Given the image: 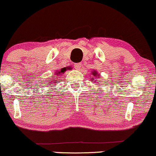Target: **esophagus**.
I'll list each match as a JSON object with an SVG mask.
<instances>
[{"instance_id":"obj_1","label":"esophagus","mask_w":156,"mask_h":156,"mask_svg":"<svg viewBox=\"0 0 156 156\" xmlns=\"http://www.w3.org/2000/svg\"><path fill=\"white\" fill-rule=\"evenodd\" d=\"M81 63H76V64H75V68L76 69H79L80 68H81Z\"/></svg>"}]
</instances>
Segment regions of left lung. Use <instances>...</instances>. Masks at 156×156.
I'll use <instances>...</instances> for the list:
<instances>
[{
  "label": "left lung",
  "mask_w": 156,
  "mask_h": 156,
  "mask_svg": "<svg viewBox=\"0 0 156 156\" xmlns=\"http://www.w3.org/2000/svg\"><path fill=\"white\" fill-rule=\"evenodd\" d=\"M92 78L90 80H92V81H94L95 82H99V81H98V78H100V75L98 74V73L95 70H93V71H92Z\"/></svg>",
  "instance_id": "obj_1"
}]
</instances>
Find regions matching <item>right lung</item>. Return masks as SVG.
Instances as JSON below:
<instances>
[{
  "label": "right lung",
  "mask_w": 156,
  "mask_h": 156,
  "mask_svg": "<svg viewBox=\"0 0 156 156\" xmlns=\"http://www.w3.org/2000/svg\"><path fill=\"white\" fill-rule=\"evenodd\" d=\"M66 69H67V67H64V68H62V69L57 70V71L55 73V76L54 78L51 79V81L48 83V85H49L48 87H50L49 85H50L51 83H55V84H56V83H58V81H59V79H60L59 78H61V77H58V76H60L61 75H62L63 73H64L66 71Z\"/></svg>",
  "instance_id": "1"
}]
</instances>
